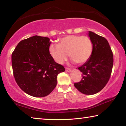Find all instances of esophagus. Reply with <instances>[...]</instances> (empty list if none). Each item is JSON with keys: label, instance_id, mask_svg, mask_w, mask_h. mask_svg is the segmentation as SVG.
Masks as SVG:
<instances>
[{"label": "esophagus", "instance_id": "1", "mask_svg": "<svg viewBox=\"0 0 126 126\" xmlns=\"http://www.w3.org/2000/svg\"><path fill=\"white\" fill-rule=\"evenodd\" d=\"M65 71H67V72H69L71 71V69H70V68H69L66 67V68H65Z\"/></svg>", "mask_w": 126, "mask_h": 126}]
</instances>
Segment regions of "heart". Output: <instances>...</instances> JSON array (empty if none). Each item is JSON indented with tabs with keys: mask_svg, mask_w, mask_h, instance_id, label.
<instances>
[{
	"mask_svg": "<svg viewBox=\"0 0 126 126\" xmlns=\"http://www.w3.org/2000/svg\"><path fill=\"white\" fill-rule=\"evenodd\" d=\"M93 47L92 41L87 36L70 35L61 38L59 45H50L49 53L58 64L64 62L68 54L74 62L82 64L90 58Z\"/></svg>",
	"mask_w": 126,
	"mask_h": 126,
	"instance_id": "1",
	"label": "heart"
}]
</instances>
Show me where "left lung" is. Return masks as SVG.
I'll use <instances>...</instances> for the list:
<instances>
[{
    "label": "left lung",
    "instance_id": "1",
    "mask_svg": "<svg viewBox=\"0 0 126 126\" xmlns=\"http://www.w3.org/2000/svg\"><path fill=\"white\" fill-rule=\"evenodd\" d=\"M89 37L93 42L91 57L78 69L82 72L80 82L74 86L81 93L87 95L95 94L107 83L112 73L113 54L105 38L89 32Z\"/></svg>",
    "mask_w": 126,
    "mask_h": 126
}]
</instances>
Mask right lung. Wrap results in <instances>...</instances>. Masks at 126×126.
I'll return each instance as SVG.
<instances>
[{
    "instance_id": "1",
    "label": "right lung",
    "mask_w": 126,
    "mask_h": 126,
    "mask_svg": "<svg viewBox=\"0 0 126 126\" xmlns=\"http://www.w3.org/2000/svg\"><path fill=\"white\" fill-rule=\"evenodd\" d=\"M49 38L35 35L19 43L12 54L13 72L17 84L28 94L43 97L57 86V76L64 72L49 53Z\"/></svg>"
}]
</instances>
